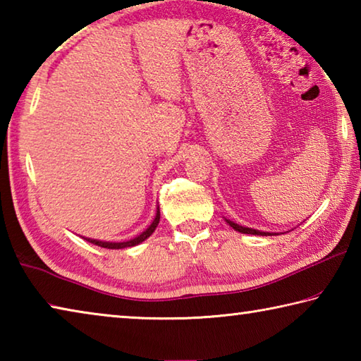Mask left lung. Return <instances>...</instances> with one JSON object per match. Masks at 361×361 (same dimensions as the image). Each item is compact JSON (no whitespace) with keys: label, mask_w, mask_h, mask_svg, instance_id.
Wrapping results in <instances>:
<instances>
[{"label":"left lung","mask_w":361,"mask_h":361,"mask_svg":"<svg viewBox=\"0 0 361 361\" xmlns=\"http://www.w3.org/2000/svg\"><path fill=\"white\" fill-rule=\"evenodd\" d=\"M226 223H228L232 229L237 231V232H242V234H253V235H279L276 232H264V231H258V229H253V228H245V226H240L234 221H231V219L224 218Z\"/></svg>","instance_id":"8db88e82"}]
</instances>
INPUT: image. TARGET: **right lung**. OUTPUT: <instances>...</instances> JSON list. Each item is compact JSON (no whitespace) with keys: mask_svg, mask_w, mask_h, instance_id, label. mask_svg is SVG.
Returning <instances> with one entry per match:
<instances>
[{"mask_svg":"<svg viewBox=\"0 0 361 361\" xmlns=\"http://www.w3.org/2000/svg\"><path fill=\"white\" fill-rule=\"evenodd\" d=\"M159 221H161V212H159V207H157L156 216H154V219H152V223L142 232V234L137 235V237H133V239H130V240H126V242H105V240L90 239V237H82V239L90 242V243H94V245H99V247H102V248H109V250L130 248V247H135V245H138V243H142V242H145L146 239H148V237L152 234V232L156 231Z\"/></svg>","mask_w":361,"mask_h":361,"instance_id":"add662e5","label":"right lung"}]
</instances>
